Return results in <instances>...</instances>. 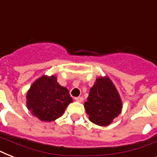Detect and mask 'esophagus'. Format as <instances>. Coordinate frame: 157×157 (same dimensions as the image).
<instances>
[{
	"label": "esophagus",
	"instance_id": "esophagus-1",
	"mask_svg": "<svg viewBox=\"0 0 157 157\" xmlns=\"http://www.w3.org/2000/svg\"><path fill=\"white\" fill-rule=\"evenodd\" d=\"M75 100L76 101H77V102H80V103H81V102H83V100H84V98H83V97H76V98H75Z\"/></svg>",
	"mask_w": 157,
	"mask_h": 157
}]
</instances>
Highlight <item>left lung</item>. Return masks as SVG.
<instances>
[{"label":"left lung","mask_w":157,"mask_h":157,"mask_svg":"<svg viewBox=\"0 0 157 157\" xmlns=\"http://www.w3.org/2000/svg\"><path fill=\"white\" fill-rule=\"evenodd\" d=\"M89 119L94 124L106 126L121 112L122 103L117 89L107 77H98L90 89L85 103Z\"/></svg>","instance_id":"1"}]
</instances>
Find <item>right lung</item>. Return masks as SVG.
Masks as SVG:
<instances>
[{
	"mask_svg": "<svg viewBox=\"0 0 157 157\" xmlns=\"http://www.w3.org/2000/svg\"><path fill=\"white\" fill-rule=\"evenodd\" d=\"M71 102L68 90L60 86L54 76L37 79L27 94L28 110L42 121H52L62 117Z\"/></svg>",
	"mask_w": 157,
	"mask_h": 157,
	"instance_id": "add662e5",
	"label": "right lung"
}]
</instances>
